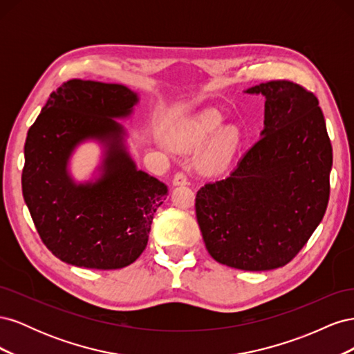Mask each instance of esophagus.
<instances>
[{
  "label": "esophagus",
  "mask_w": 354,
  "mask_h": 354,
  "mask_svg": "<svg viewBox=\"0 0 354 354\" xmlns=\"http://www.w3.org/2000/svg\"><path fill=\"white\" fill-rule=\"evenodd\" d=\"M173 183H174L176 186H183V185L187 183V174L185 173V171H178V173L174 174Z\"/></svg>",
  "instance_id": "34e87169"
}]
</instances>
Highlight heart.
<instances>
[{"instance_id":"1","label":"heart","mask_w":354,"mask_h":354,"mask_svg":"<svg viewBox=\"0 0 354 354\" xmlns=\"http://www.w3.org/2000/svg\"><path fill=\"white\" fill-rule=\"evenodd\" d=\"M221 122H223V118L220 113L214 112V111L203 113L199 120L194 125H192L190 131L185 140V146H194V145H199L202 142H207L209 137H212L217 133ZM238 140H239V136L236 131L224 130L217 137L216 143H214V146H212V151L208 158L209 164L212 167H220L226 162L229 156L232 155V152L234 151V147H236Z\"/></svg>"}]
</instances>
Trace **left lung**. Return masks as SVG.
<instances>
[{
	"label": "left lung",
	"instance_id": "left-lung-1",
	"mask_svg": "<svg viewBox=\"0 0 354 354\" xmlns=\"http://www.w3.org/2000/svg\"><path fill=\"white\" fill-rule=\"evenodd\" d=\"M266 97L261 138L232 174L201 187L195 209L214 260L263 272L301 251L329 201L332 146L316 95L273 80L246 90Z\"/></svg>",
	"mask_w": 354,
	"mask_h": 354
}]
</instances>
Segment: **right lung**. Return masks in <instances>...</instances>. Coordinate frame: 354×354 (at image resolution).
I'll list each match as a JSON object with an SVG mask.
<instances>
[{
  "mask_svg": "<svg viewBox=\"0 0 354 354\" xmlns=\"http://www.w3.org/2000/svg\"><path fill=\"white\" fill-rule=\"evenodd\" d=\"M137 95L120 84L69 80L30 125L22 190L39 238L57 259L87 269L112 270L145 251L167 186L138 171L122 145V127ZM95 136L109 145L105 173L77 187L66 173L73 147Z\"/></svg>",
  "mask_w": 354,
  "mask_h": 354,
  "instance_id": "1",
  "label": "right lung"
}]
</instances>
